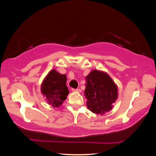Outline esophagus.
I'll use <instances>...</instances> for the list:
<instances>
[{
  "mask_svg": "<svg viewBox=\"0 0 156 156\" xmlns=\"http://www.w3.org/2000/svg\"><path fill=\"white\" fill-rule=\"evenodd\" d=\"M72 91L73 92H78V93H80L81 92V90L80 89H72Z\"/></svg>",
  "mask_w": 156,
  "mask_h": 156,
  "instance_id": "34e87169",
  "label": "esophagus"
}]
</instances>
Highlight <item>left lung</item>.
Returning <instances> with one entry per match:
<instances>
[{
  "mask_svg": "<svg viewBox=\"0 0 156 156\" xmlns=\"http://www.w3.org/2000/svg\"><path fill=\"white\" fill-rule=\"evenodd\" d=\"M85 80L84 96L88 109L100 115L112 110L118 98V87L108 73L94 69L86 76Z\"/></svg>",
  "mask_w": 156,
  "mask_h": 156,
  "instance_id": "obj_1",
  "label": "left lung"
}]
</instances>
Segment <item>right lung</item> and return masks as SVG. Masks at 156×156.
Segmentation results:
<instances>
[{
  "label": "right lung",
  "mask_w": 156,
  "mask_h": 156,
  "mask_svg": "<svg viewBox=\"0 0 156 156\" xmlns=\"http://www.w3.org/2000/svg\"><path fill=\"white\" fill-rule=\"evenodd\" d=\"M66 83V75L61 74L56 69L50 71L44 78L41 87V93L45 96L47 103L53 107H60L67 99L69 90Z\"/></svg>",
  "instance_id": "right-lung-1"
}]
</instances>
